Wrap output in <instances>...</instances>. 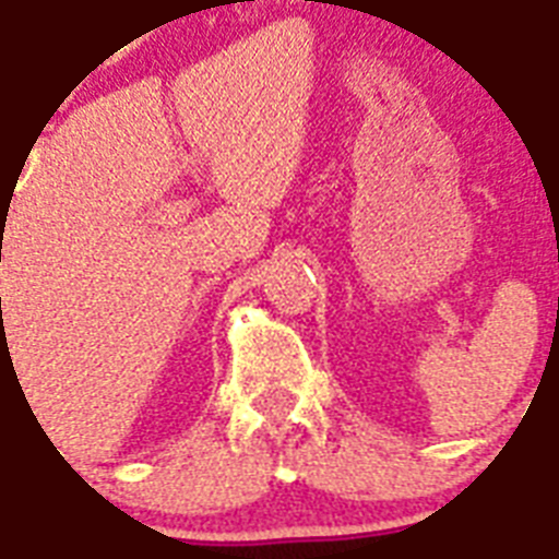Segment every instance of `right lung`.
Wrapping results in <instances>:
<instances>
[{"label": "right lung", "instance_id": "1", "mask_svg": "<svg viewBox=\"0 0 559 559\" xmlns=\"http://www.w3.org/2000/svg\"><path fill=\"white\" fill-rule=\"evenodd\" d=\"M0 302H2V300H0Z\"/></svg>", "mask_w": 559, "mask_h": 559}]
</instances>
